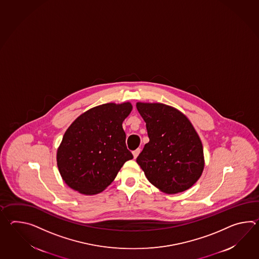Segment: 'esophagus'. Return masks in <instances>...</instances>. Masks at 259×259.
I'll return each instance as SVG.
<instances>
[{"instance_id":"esophagus-1","label":"esophagus","mask_w":259,"mask_h":259,"mask_svg":"<svg viewBox=\"0 0 259 259\" xmlns=\"http://www.w3.org/2000/svg\"><path fill=\"white\" fill-rule=\"evenodd\" d=\"M140 150H141L140 149H137V150H134V151H133V156H134V159H136V158L138 157V154L140 153Z\"/></svg>"}]
</instances>
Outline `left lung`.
<instances>
[{
	"label": "left lung",
	"instance_id": "left-lung-1",
	"mask_svg": "<svg viewBox=\"0 0 259 259\" xmlns=\"http://www.w3.org/2000/svg\"><path fill=\"white\" fill-rule=\"evenodd\" d=\"M150 141L137 158L151 184L166 194L189 190L201 178L204 156L201 138L189 118L162 103L138 102Z\"/></svg>",
	"mask_w": 259,
	"mask_h": 259
}]
</instances>
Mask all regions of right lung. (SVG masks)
<instances>
[{
    "label": "right lung",
    "instance_id": "obj_1",
    "mask_svg": "<svg viewBox=\"0 0 259 259\" xmlns=\"http://www.w3.org/2000/svg\"><path fill=\"white\" fill-rule=\"evenodd\" d=\"M132 109L130 102L102 104L69 125L57 151L58 171L69 188L84 195L100 193L132 160L122 129Z\"/></svg>",
    "mask_w": 259,
    "mask_h": 259
}]
</instances>
